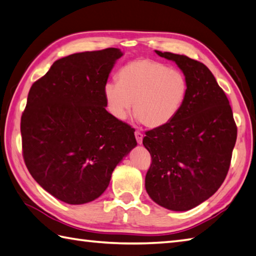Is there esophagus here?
I'll list each match as a JSON object with an SVG mask.
<instances>
[{
  "mask_svg": "<svg viewBox=\"0 0 256 256\" xmlns=\"http://www.w3.org/2000/svg\"><path fill=\"white\" fill-rule=\"evenodd\" d=\"M134 136H136V140H137V142H138L139 144H142V138H144V134H142V132H134Z\"/></svg>",
  "mask_w": 256,
  "mask_h": 256,
  "instance_id": "34e87169",
  "label": "esophagus"
}]
</instances>
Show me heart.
I'll return each instance as SVG.
<instances>
[{"label":"heart","mask_w":256,"mask_h":256,"mask_svg":"<svg viewBox=\"0 0 256 256\" xmlns=\"http://www.w3.org/2000/svg\"><path fill=\"white\" fill-rule=\"evenodd\" d=\"M104 94L116 119H126L134 102L136 117L144 126L159 128L180 112L188 94V80L180 70L144 58L124 64L117 82L104 84Z\"/></svg>","instance_id":"1"}]
</instances>
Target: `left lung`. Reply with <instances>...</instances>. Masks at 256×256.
Instances as JSON below:
<instances>
[{
    "label": "left lung",
    "instance_id": "1",
    "mask_svg": "<svg viewBox=\"0 0 256 256\" xmlns=\"http://www.w3.org/2000/svg\"><path fill=\"white\" fill-rule=\"evenodd\" d=\"M156 53L172 60L188 80V94L170 124L146 132L152 156L144 187L167 210L182 212L215 194L228 175L238 127L230 101L205 64L186 56Z\"/></svg>",
    "mask_w": 256,
    "mask_h": 256
}]
</instances>
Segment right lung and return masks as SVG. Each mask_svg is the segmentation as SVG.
Masks as SVG:
<instances>
[{"label":"right lung","mask_w":256,"mask_h":256,"mask_svg":"<svg viewBox=\"0 0 256 256\" xmlns=\"http://www.w3.org/2000/svg\"><path fill=\"white\" fill-rule=\"evenodd\" d=\"M122 56L108 48L64 56L28 91L21 117L24 162L43 190L66 204L98 198L137 146L134 129L106 110L104 86Z\"/></svg>","instance_id":"1"}]
</instances>
